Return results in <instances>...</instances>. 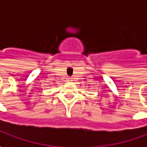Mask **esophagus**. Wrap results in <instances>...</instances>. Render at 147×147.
I'll list each match as a JSON object with an SVG mask.
<instances>
[{
    "mask_svg": "<svg viewBox=\"0 0 147 147\" xmlns=\"http://www.w3.org/2000/svg\"><path fill=\"white\" fill-rule=\"evenodd\" d=\"M67 81L68 82H71V81H72V80H71V78H67Z\"/></svg>",
    "mask_w": 147,
    "mask_h": 147,
    "instance_id": "obj_1",
    "label": "esophagus"
}]
</instances>
